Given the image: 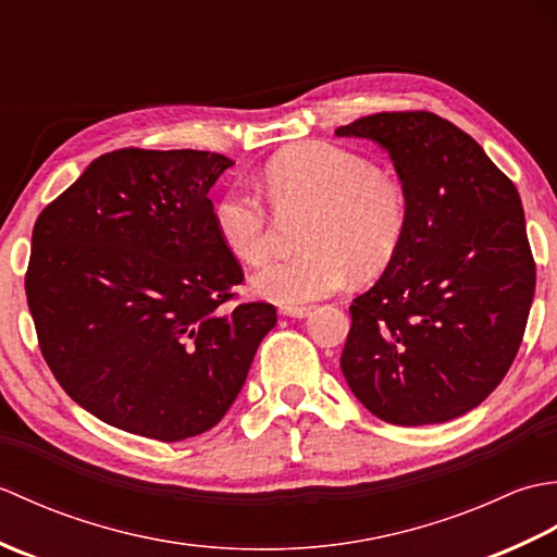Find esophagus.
<instances>
[{"instance_id":"esophagus-1","label":"esophagus","mask_w":557,"mask_h":557,"mask_svg":"<svg viewBox=\"0 0 557 557\" xmlns=\"http://www.w3.org/2000/svg\"><path fill=\"white\" fill-rule=\"evenodd\" d=\"M280 313L287 318H306L311 315V309H306V306H282Z\"/></svg>"}]
</instances>
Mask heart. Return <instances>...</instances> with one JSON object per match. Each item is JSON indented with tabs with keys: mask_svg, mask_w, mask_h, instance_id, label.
<instances>
[{
	"mask_svg": "<svg viewBox=\"0 0 557 557\" xmlns=\"http://www.w3.org/2000/svg\"><path fill=\"white\" fill-rule=\"evenodd\" d=\"M263 191L280 220L306 215L304 253L275 260L253 275L256 294L277 304H306L337 292L349 275L373 277L389 265L407 232V194L393 174L333 144L294 146L272 160ZM227 251L260 265L275 248L277 227L263 200L232 188L215 206Z\"/></svg>",
	"mask_w": 557,
	"mask_h": 557,
	"instance_id": "b5f03b06",
	"label": "heart"
}]
</instances>
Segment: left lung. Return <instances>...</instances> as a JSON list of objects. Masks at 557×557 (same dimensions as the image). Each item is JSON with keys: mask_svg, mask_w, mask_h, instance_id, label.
Returning <instances> with one entry per match:
<instances>
[{"mask_svg": "<svg viewBox=\"0 0 557 557\" xmlns=\"http://www.w3.org/2000/svg\"><path fill=\"white\" fill-rule=\"evenodd\" d=\"M387 150L407 194L399 251L349 306L342 373L395 425L457 419L500 385L536 287L522 200L469 134L433 112L339 126Z\"/></svg>", "mask_w": 557, "mask_h": 557, "instance_id": "left-lung-1", "label": "left lung"}]
</instances>
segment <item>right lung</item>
Returning a JSON list of instances; mask_svg holds the SVG:
<instances>
[{"label": "right lung", "instance_id": "add662e5", "mask_svg": "<svg viewBox=\"0 0 557 557\" xmlns=\"http://www.w3.org/2000/svg\"><path fill=\"white\" fill-rule=\"evenodd\" d=\"M232 160L122 148L92 160L33 227L28 309L40 351L92 417L152 441L210 431L277 323L227 309L244 272L208 198Z\"/></svg>", "mask_w": 557, "mask_h": 557}]
</instances>
